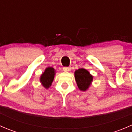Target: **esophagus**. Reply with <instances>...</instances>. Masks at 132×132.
I'll use <instances>...</instances> for the list:
<instances>
[{
	"instance_id": "obj_1",
	"label": "esophagus",
	"mask_w": 132,
	"mask_h": 132,
	"mask_svg": "<svg viewBox=\"0 0 132 132\" xmlns=\"http://www.w3.org/2000/svg\"><path fill=\"white\" fill-rule=\"evenodd\" d=\"M71 70V68L70 67H64L63 68V70L64 71H70Z\"/></svg>"
}]
</instances>
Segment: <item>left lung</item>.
<instances>
[{"label":"left lung","instance_id":"left-lung-1","mask_svg":"<svg viewBox=\"0 0 132 132\" xmlns=\"http://www.w3.org/2000/svg\"><path fill=\"white\" fill-rule=\"evenodd\" d=\"M75 79L78 89L81 91H86L91 85L93 76L89 71L84 68L77 70L74 73Z\"/></svg>","mask_w":132,"mask_h":132}]
</instances>
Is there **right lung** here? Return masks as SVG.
Instances as JSON below:
<instances>
[{
    "label": "right lung",
    "instance_id": "right-lung-1",
    "mask_svg": "<svg viewBox=\"0 0 132 132\" xmlns=\"http://www.w3.org/2000/svg\"><path fill=\"white\" fill-rule=\"evenodd\" d=\"M55 75V70L52 67H48L45 70V71L41 75L40 82L41 85L48 89L52 86V83L54 79V77Z\"/></svg>",
    "mask_w": 132,
    "mask_h": 132
}]
</instances>
